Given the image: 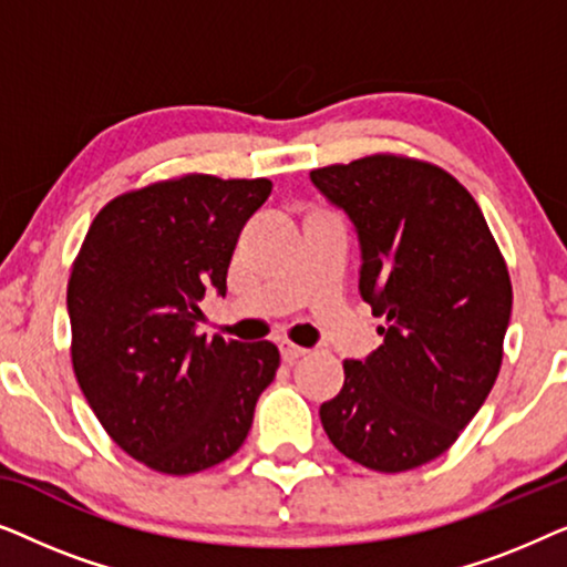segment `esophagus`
Segmentation results:
<instances>
[{"label": "esophagus", "instance_id": "obj_1", "mask_svg": "<svg viewBox=\"0 0 567 567\" xmlns=\"http://www.w3.org/2000/svg\"><path fill=\"white\" fill-rule=\"evenodd\" d=\"M281 359L286 361V363H293V361H299L301 355H307V348H301V346H293V343H289V340H281Z\"/></svg>", "mask_w": 567, "mask_h": 567}]
</instances>
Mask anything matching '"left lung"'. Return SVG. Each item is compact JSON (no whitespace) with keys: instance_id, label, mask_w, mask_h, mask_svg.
Returning <instances> with one entry per match:
<instances>
[{"instance_id":"1","label":"left lung","mask_w":567,"mask_h":567,"mask_svg":"<svg viewBox=\"0 0 567 567\" xmlns=\"http://www.w3.org/2000/svg\"><path fill=\"white\" fill-rule=\"evenodd\" d=\"M309 177L359 231V291L386 320L367 361H343L322 429L369 470L421 467L460 439L498 379L514 305L506 260L477 200L431 162L371 154Z\"/></svg>"}]
</instances>
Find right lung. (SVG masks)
I'll return each mask as SVG.
<instances>
[{"mask_svg": "<svg viewBox=\"0 0 567 567\" xmlns=\"http://www.w3.org/2000/svg\"><path fill=\"white\" fill-rule=\"evenodd\" d=\"M274 183L183 175L100 208L66 286L72 363L115 444L165 475H190L245 444L278 348L196 336L206 289L227 293L245 221Z\"/></svg>", "mask_w": 567, "mask_h": 567, "instance_id": "add662e5", "label": "right lung"}]
</instances>
